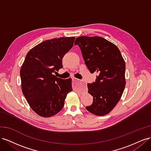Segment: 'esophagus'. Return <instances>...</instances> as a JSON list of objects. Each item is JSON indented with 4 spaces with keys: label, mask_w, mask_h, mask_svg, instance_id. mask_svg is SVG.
<instances>
[{
    "label": "esophagus",
    "mask_w": 151,
    "mask_h": 151,
    "mask_svg": "<svg viewBox=\"0 0 151 151\" xmlns=\"http://www.w3.org/2000/svg\"><path fill=\"white\" fill-rule=\"evenodd\" d=\"M72 84L74 86L75 88H80L81 86L82 83H81L80 80L77 79L76 78H73L72 79Z\"/></svg>",
    "instance_id": "obj_1"
}]
</instances>
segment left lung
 <instances>
[{
    "label": "left lung",
    "mask_w": 151,
    "mask_h": 151,
    "mask_svg": "<svg viewBox=\"0 0 151 151\" xmlns=\"http://www.w3.org/2000/svg\"><path fill=\"white\" fill-rule=\"evenodd\" d=\"M74 44L79 45L90 72L98 74L95 82L88 84L93 102L86 108L96 115H106L120 101L125 89L124 59L115 45L100 36H79Z\"/></svg>",
    "instance_id": "left-lung-1"
}]
</instances>
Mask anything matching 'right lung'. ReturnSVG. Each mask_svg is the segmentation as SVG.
<instances>
[{
    "instance_id": "obj_1",
    "label": "right lung",
    "mask_w": 151,
    "mask_h": 151,
    "mask_svg": "<svg viewBox=\"0 0 151 151\" xmlns=\"http://www.w3.org/2000/svg\"><path fill=\"white\" fill-rule=\"evenodd\" d=\"M75 37L48 40L27 53L20 70L22 91L31 108L38 115L50 117L60 111L67 94L72 91V79L54 73L63 67L62 58L72 48Z\"/></svg>"
}]
</instances>
